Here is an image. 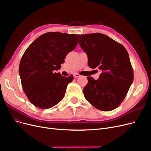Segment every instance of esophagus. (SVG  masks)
Returning a JSON list of instances; mask_svg holds the SVG:
<instances>
[{
	"mask_svg": "<svg viewBox=\"0 0 151 151\" xmlns=\"http://www.w3.org/2000/svg\"><path fill=\"white\" fill-rule=\"evenodd\" d=\"M73 76H74L75 78H79V77L81 76V75L80 74H78V73H75V74L73 75Z\"/></svg>",
	"mask_w": 151,
	"mask_h": 151,
	"instance_id": "obj_1",
	"label": "esophagus"
}]
</instances>
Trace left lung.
<instances>
[{
    "label": "left lung",
    "instance_id": "left-lung-1",
    "mask_svg": "<svg viewBox=\"0 0 151 151\" xmlns=\"http://www.w3.org/2000/svg\"><path fill=\"white\" fill-rule=\"evenodd\" d=\"M78 36L80 47L88 55V66L101 71L98 80L87 77L85 98L99 110L116 109L126 96L134 80L129 54L122 45L103 33Z\"/></svg>",
    "mask_w": 151,
    "mask_h": 151
}]
</instances>
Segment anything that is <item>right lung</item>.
<instances>
[{
  "label": "right lung",
  "instance_id": "add662e5",
  "mask_svg": "<svg viewBox=\"0 0 151 151\" xmlns=\"http://www.w3.org/2000/svg\"><path fill=\"white\" fill-rule=\"evenodd\" d=\"M76 34L48 32L38 37L21 58L19 75L22 86L30 102L41 109L52 108L63 99L73 76H63L59 70L66 55L78 42Z\"/></svg>",
  "mask_w": 151,
  "mask_h": 151
}]
</instances>
